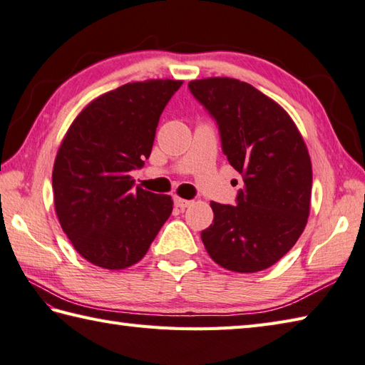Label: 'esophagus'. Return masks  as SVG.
I'll list each match as a JSON object with an SVG mask.
<instances>
[{
  "label": "esophagus",
  "instance_id": "34e87169",
  "mask_svg": "<svg viewBox=\"0 0 365 365\" xmlns=\"http://www.w3.org/2000/svg\"><path fill=\"white\" fill-rule=\"evenodd\" d=\"M174 202H175V207H178V208H187V207H190L191 205V200H188V199H182V197H174Z\"/></svg>",
  "mask_w": 365,
  "mask_h": 365
}]
</instances>
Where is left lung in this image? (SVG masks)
<instances>
[{
	"instance_id": "8db88e82",
	"label": "left lung",
	"mask_w": 365,
	"mask_h": 365,
	"mask_svg": "<svg viewBox=\"0 0 365 365\" xmlns=\"http://www.w3.org/2000/svg\"><path fill=\"white\" fill-rule=\"evenodd\" d=\"M220 125L222 152L245 187L237 205L210 202L213 224L200 234L208 255L235 273H255L282 259L311 212L312 163L297 123L273 98L227 76L190 81Z\"/></svg>"
}]
</instances>
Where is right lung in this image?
I'll return each mask as SVG.
<instances>
[{"instance_id":"add662e5","label":"right lung","mask_w":365,"mask_h":365,"mask_svg":"<svg viewBox=\"0 0 365 365\" xmlns=\"http://www.w3.org/2000/svg\"><path fill=\"white\" fill-rule=\"evenodd\" d=\"M182 80L127 83L83 108L53 166L61 227L83 259L105 269L141 260L173 213V197L133 188L150 157L160 115Z\"/></svg>"}]
</instances>
